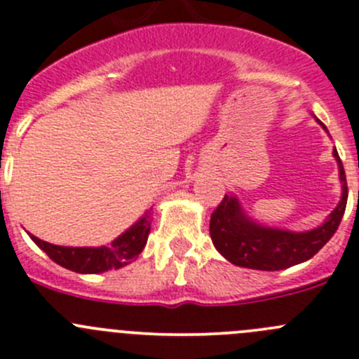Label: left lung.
I'll return each instance as SVG.
<instances>
[{"label": "left lung", "mask_w": 359, "mask_h": 359, "mask_svg": "<svg viewBox=\"0 0 359 359\" xmlns=\"http://www.w3.org/2000/svg\"><path fill=\"white\" fill-rule=\"evenodd\" d=\"M340 180L344 182L341 200L323 226L310 232H285L264 229L248 219L233 196L221 200L210 214V239L229 262L248 269L280 271L311 259L334 236L347 205V180L337 149Z\"/></svg>", "instance_id": "1"}]
</instances>
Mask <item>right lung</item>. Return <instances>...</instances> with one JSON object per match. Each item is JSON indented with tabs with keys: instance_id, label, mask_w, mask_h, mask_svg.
Returning <instances> with one entry per match:
<instances>
[{
	"instance_id": "1",
	"label": "right lung",
	"mask_w": 359,
	"mask_h": 359,
	"mask_svg": "<svg viewBox=\"0 0 359 359\" xmlns=\"http://www.w3.org/2000/svg\"><path fill=\"white\" fill-rule=\"evenodd\" d=\"M149 233L150 214H145V217H142L136 225L130 226L126 233H122L118 239L113 241L111 246L69 248L46 243V241H40L35 236H32V239L58 266L76 271V273L93 274L120 269V267L127 266V264L138 259V255L145 248Z\"/></svg>"
}]
</instances>
